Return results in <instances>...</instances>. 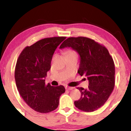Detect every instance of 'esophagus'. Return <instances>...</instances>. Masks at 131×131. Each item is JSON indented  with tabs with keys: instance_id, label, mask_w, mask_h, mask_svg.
I'll return each instance as SVG.
<instances>
[{
	"instance_id": "1",
	"label": "esophagus",
	"mask_w": 131,
	"mask_h": 131,
	"mask_svg": "<svg viewBox=\"0 0 131 131\" xmlns=\"http://www.w3.org/2000/svg\"><path fill=\"white\" fill-rule=\"evenodd\" d=\"M66 89L68 90H73L74 88H73V87H69V86H66Z\"/></svg>"
}]
</instances>
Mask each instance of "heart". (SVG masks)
I'll return each instance as SVG.
<instances>
[{
	"mask_svg": "<svg viewBox=\"0 0 131 131\" xmlns=\"http://www.w3.org/2000/svg\"><path fill=\"white\" fill-rule=\"evenodd\" d=\"M67 53H75L74 51L73 50H69L67 52Z\"/></svg>",
	"mask_w": 131,
	"mask_h": 131,
	"instance_id": "heart-1",
	"label": "heart"
}]
</instances>
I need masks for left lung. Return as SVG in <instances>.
I'll list each match as a JSON object with an SVG mask.
<instances>
[{
    "label": "left lung",
    "mask_w": 131,
    "mask_h": 131,
    "mask_svg": "<svg viewBox=\"0 0 131 131\" xmlns=\"http://www.w3.org/2000/svg\"><path fill=\"white\" fill-rule=\"evenodd\" d=\"M64 47H71L79 53L78 73L89 80L88 89L77 88L81 97L74 102L75 106L85 112H94L107 101L115 87L113 60L105 46L88 37H69L60 46Z\"/></svg>",
    "instance_id": "obj_1"
}]
</instances>
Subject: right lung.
Masks as SVG:
<instances>
[{
  "instance_id": "add662e5",
  "label": "right lung",
  "mask_w": 131,
  "mask_h": 131,
  "mask_svg": "<svg viewBox=\"0 0 131 131\" xmlns=\"http://www.w3.org/2000/svg\"><path fill=\"white\" fill-rule=\"evenodd\" d=\"M65 39H42L26 47L16 61L15 79L18 91L24 101L37 112L46 113L55 110L59 104L60 97L65 92L63 85L53 87L45 82L54 52Z\"/></svg>"
}]
</instances>
